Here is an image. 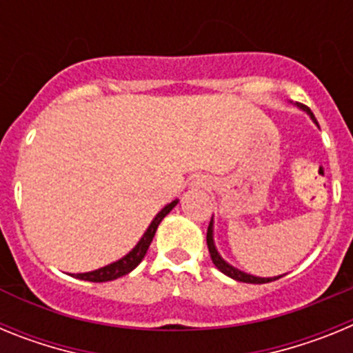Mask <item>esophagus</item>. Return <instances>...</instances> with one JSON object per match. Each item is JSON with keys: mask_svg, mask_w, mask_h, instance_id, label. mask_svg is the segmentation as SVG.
I'll return each mask as SVG.
<instances>
[{"mask_svg": "<svg viewBox=\"0 0 353 353\" xmlns=\"http://www.w3.org/2000/svg\"><path fill=\"white\" fill-rule=\"evenodd\" d=\"M205 183H207V182H203V180H198V182H196V185H198V187H205Z\"/></svg>", "mask_w": 353, "mask_h": 353, "instance_id": "34e87169", "label": "esophagus"}]
</instances>
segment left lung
Instances as JSON below:
<instances>
[{
	"mask_svg": "<svg viewBox=\"0 0 353 353\" xmlns=\"http://www.w3.org/2000/svg\"><path fill=\"white\" fill-rule=\"evenodd\" d=\"M297 105H301L304 111H307V113L311 114V118L314 120V114L311 113V109L307 108V105H304V104H297ZM207 245H208V252H210V258H212V261H214L215 267H217V269H219L223 274H226V276L232 277V279H236V281L252 283V285H263V283L276 281V279L283 277V276H279V277H254V276H249V274H244V272H240V270L233 269L232 265H228L226 261L219 256V252L215 251L214 240H212V221H210V224H208V230H207Z\"/></svg>",
	"mask_w": 353,
	"mask_h": 353,
	"instance_id": "left-lung-1",
	"label": "left lung"
}]
</instances>
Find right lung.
<instances>
[{
	"mask_svg": "<svg viewBox=\"0 0 353 353\" xmlns=\"http://www.w3.org/2000/svg\"><path fill=\"white\" fill-rule=\"evenodd\" d=\"M176 203H179V201L174 199V201H171L170 205H166V207L159 212L157 217L152 221L150 228L146 230L145 235H143V239L139 240V244L136 245V248H134L132 251L127 254V256H123L121 260L114 261V263H111V265H105V267H102V269L93 270V272L77 274L76 276L77 279H84V281H92V283H105V281H113V279H118V277L125 276V274H129L130 270L136 269V267L141 263L143 258H145L146 251H148L150 244H152V240H154L155 232H157V226L161 224V221L164 219V217H166L171 210H173V207Z\"/></svg>",
	"mask_w": 353,
	"mask_h": 353,
	"instance_id": "right-lung-1",
	"label": "right lung"
}]
</instances>
